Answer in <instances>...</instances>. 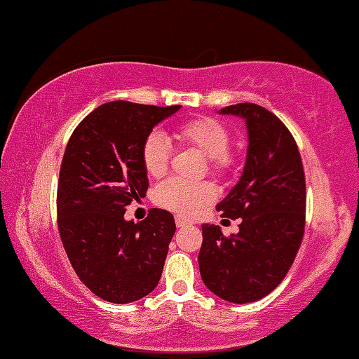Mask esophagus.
<instances>
[{"instance_id":"34e87169","label":"esophagus","mask_w":359,"mask_h":359,"mask_svg":"<svg viewBox=\"0 0 359 359\" xmlns=\"http://www.w3.org/2000/svg\"><path fill=\"white\" fill-rule=\"evenodd\" d=\"M175 224L179 228H182V226H187V224H192V222H189V219H184V218H180V216H177Z\"/></svg>"}]
</instances>
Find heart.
I'll list each match as a JSON object with an SVG mask.
<instances>
[{"label":"heart","mask_w":359,"mask_h":359,"mask_svg":"<svg viewBox=\"0 0 359 359\" xmlns=\"http://www.w3.org/2000/svg\"><path fill=\"white\" fill-rule=\"evenodd\" d=\"M182 143L196 148L208 158V167L212 175H228L237 165V155L230 149V131L222 121L212 117H199L184 122L177 129ZM172 148L167 136L155 131L147 136L141 148V160L144 170L151 177H161L170 165ZM215 192L206 182H186L180 179H168L155 189L153 199L163 210L179 216H192L206 206Z\"/></svg>","instance_id":"obj_1"}]
</instances>
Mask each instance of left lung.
<instances>
[{"label":"left lung","mask_w":359,"mask_h":359,"mask_svg":"<svg viewBox=\"0 0 359 359\" xmlns=\"http://www.w3.org/2000/svg\"><path fill=\"white\" fill-rule=\"evenodd\" d=\"M243 117L249 151L238 184L216 206L240 218L237 235L203 226L199 271L204 285L230 303L257 302L288 274L305 233V172L297 141L273 112L255 104L228 105Z\"/></svg>","instance_id":"obj_1"}]
</instances>
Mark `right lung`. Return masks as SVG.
Returning <instances> with one entry per match:
<instances>
[{"label": "right lung", "instance_id": "add662e5", "mask_svg": "<svg viewBox=\"0 0 359 359\" xmlns=\"http://www.w3.org/2000/svg\"><path fill=\"white\" fill-rule=\"evenodd\" d=\"M180 105L116 100L90 112L71 135L57 180V228L80 281L102 300L131 303L156 288L175 222L151 208L126 222V208L144 198L141 148L153 126Z\"/></svg>", "mask_w": 359, "mask_h": 359}]
</instances>
